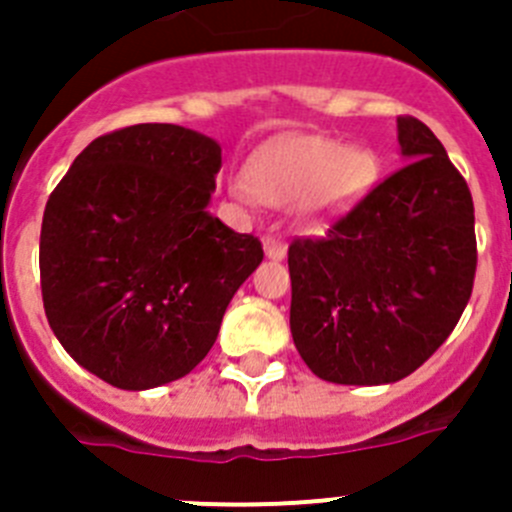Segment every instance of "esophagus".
<instances>
[{
  "mask_svg": "<svg viewBox=\"0 0 512 512\" xmlns=\"http://www.w3.org/2000/svg\"><path fill=\"white\" fill-rule=\"evenodd\" d=\"M264 253H266V259L282 261L284 256H287V243H284L279 235H266V238H264Z\"/></svg>",
  "mask_w": 512,
  "mask_h": 512,
  "instance_id": "obj_1",
  "label": "esophagus"
}]
</instances>
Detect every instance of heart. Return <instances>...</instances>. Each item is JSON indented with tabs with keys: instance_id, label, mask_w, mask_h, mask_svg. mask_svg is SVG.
<instances>
[{
	"instance_id": "1",
	"label": "heart",
	"mask_w": 512,
	"mask_h": 512,
	"mask_svg": "<svg viewBox=\"0 0 512 512\" xmlns=\"http://www.w3.org/2000/svg\"><path fill=\"white\" fill-rule=\"evenodd\" d=\"M382 179V158L369 146H348L328 135H284L248 158L238 200L289 205L297 200L300 223L318 225L354 212Z\"/></svg>"
}]
</instances>
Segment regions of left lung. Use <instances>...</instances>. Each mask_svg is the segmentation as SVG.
Here are the masks:
<instances>
[{"label": "left lung", "mask_w": 512, "mask_h": 512, "mask_svg": "<svg viewBox=\"0 0 512 512\" xmlns=\"http://www.w3.org/2000/svg\"><path fill=\"white\" fill-rule=\"evenodd\" d=\"M397 143L408 164L325 238L289 246V328L325 382H400L449 338L472 295L467 182L415 117H397Z\"/></svg>", "instance_id": "obj_1"}]
</instances>
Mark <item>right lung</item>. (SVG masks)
I'll return each instance as SVG.
<instances>
[{"instance_id":"add662e5","label":"right lung","mask_w":512,"mask_h":512,"mask_svg":"<svg viewBox=\"0 0 512 512\" xmlns=\"http://www.w3.org/2000/svg\"><path fill=\"white\" fill-rule=\"evenodd\" d=\"M217 140L166 122L99 135L53 189L40 289L66 354L120 390L182 379L207 356L230 300L264 259L207 205Z\"/></svg>"}]
</instances>
